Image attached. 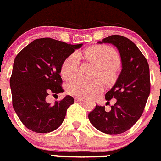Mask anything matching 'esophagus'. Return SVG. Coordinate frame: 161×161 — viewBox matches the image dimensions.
Here are the masks:
<instances>
[{"label": "esophagus", "instance_id": "esophagus-1", "mask_svg": "<svg viewBox=\"0 0 161 161\" xmlns=\"http://www.w3.org/2000/svg\"><path fill=\"white\" fill-rule=\"evenodd\" d=\"M82 100H83V98H82V97H75V102H81V101H82Z\"/></svg>", "mask_w": 161, "mask_h": 161}]
</instances>
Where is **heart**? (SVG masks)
Instances as JSON below:
<instances>
[{"instance_id": "b5f03b06", "label": "heart", "mask_w": 161, "mask_h": 161, "mask_svg": "<svg viewBox=\"0 0 161 161\" xmlns=\"http://www.w3.org/2000/svg\"><path fill=\"white\" fill-rule=\"evenodd\" d=\"M79 56L97 66L96 77H100L105 82L109 83L117 75V67L119 64V56L114 48L107 45H94L82 52ZM79 67V58L76 53L69 55L61 67V75L66 80H70L77 75ZM103 83L101 79L88 81L76 79L69 82L67 93L79 97H94L102 92Z\"/></svg>"}]
</instances>
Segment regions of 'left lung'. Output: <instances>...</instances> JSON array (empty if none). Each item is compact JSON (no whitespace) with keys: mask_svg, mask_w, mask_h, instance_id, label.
Wrapping results in <instances>:
<instances>
[{"mask_svg":"<svg viewBox=\"0 0 161 161\" xmlns=\"http://www.w3.org/2000/svg\"><path fill=\"white\" fill-rule=\"evenodd\" d=\"M98 43L117 47L121 55L122 70L118 81L106 94V100L117 99L111 110L96 105L88 115L91 124L107 134H120L130 130L138 121L150 93L149 67L146 58L133 41L122 36L113 35Z\"/></svg>","mask_w":161,"mask_h":161,"instance_id":"1","label":"left lung"}]
</instances>
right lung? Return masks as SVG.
I'll use <instances>...</instances> for the list:
<instances>
[{
	"mask_svg": "<svg viewBox=\"0 0 161 161\" xmlns=\"http://www.w3.org/2000/svg\"><path fill=\"white\" fill-rule=\"evenodd\" d=\"M82 45L52 38L37 39L16 56L10 78L13 106L28 130L47 133L62 124L74 98L67 95L51 106L46 97L64 92L59 75L62 64Z\"/></svg>",
	"mask_w": 161,
	"mask_h": 161,
	"instance_id": "add662e5",
	"label": "right lung"
}]
</instances>
